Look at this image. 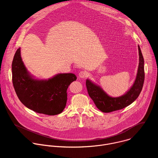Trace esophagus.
<instances>
[{"label":"esophagus","mask_w":158,"mask_h":158,"mask_svg":"<svg viewBox=\"0 0 158 158\" xmlns=\"http://www.w3.org/2000/svg\"><path fill=\"white\" fill-rule=\"evenodd\" d=\"M78 76H79L80 78H86L88 77V73L86 71H81L79 73Z\"/></svg>","instance_id":"obj_1"}]
</instances>
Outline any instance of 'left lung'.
<instances>
[{
	"label": "left lung",
	"mask_w": 158,
	"mask_h": 158,
	"mask_svg": "<svg viewBox=\"0 0 158 158\" xmlns=\"http://www.w3.org/2000/svg\"><path fill=\"white\" fill-rule=\"evenodd\" d=\"M139 66L136 80L131 88L123 95L119 97H111L99 86L94 84L89 80H86V86L90 98L96 106L101 111L110 113L121 110L134 102L139 97L142 90L144 80V58L138 45Z\"/></svg>",
	"instance_id": "1"
}]
</instances>
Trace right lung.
Returning a JSON list of instances; mask_svg holds the SVG:
<instances>
[{
	"label": "right lung",
	"mask_w": 158,
	"mask_h": 158,
	"mask_svg": "<svg viewBox=\"0 0 158 158\" xmlns=\"http://www.w3.org/2000/svg\"><path fill=\"white\" fill-rule=\"evenodd\" d=\"M12 83L20 101L35 112L56 115L65 108L67 90L77 80L73 73H59L48 80H37L27 71L20 55V48L16 51L12 64Z\"/></svg>",
	"instance_id": "obj_1"
}]
</instances>
